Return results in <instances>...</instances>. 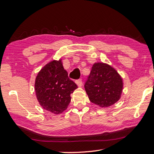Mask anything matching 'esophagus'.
I'll use <instances>...</instances> for the list:
<instances>
[{
    "label": "esophagus",
    "mask_w": 154,
    "mask_h": 154,
    "mask_svg": "<svg viewBox=\"0 0 154 154\" xmlns=\"http://www.w3.org/2000/svg\"><path fill=\"white\" fill-rule=\"evenodd\" d=\"M75 83H77V85L79 87L82 86V85H83L82 79H78V80H76V82H75Z\"/></svg>",
    "instance_id": "1"
}]
</instances>
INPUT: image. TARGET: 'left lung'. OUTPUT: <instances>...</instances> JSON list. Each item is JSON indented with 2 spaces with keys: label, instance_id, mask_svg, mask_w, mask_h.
<instances>
[{
  "label": "left lung",
  "instance_id": "left-lung-1",
  "mask_svg": "<svg viewBox=\"0 0 154 154\" xmlns=\"http://www.w3.org/2000/svg\"><path fill=\"white\" fill-rule=\"evenodd\" d=\"M84 87L91 102L100 107H107L120 98L123 80L110 65L96 62L93 64Z\"/></svg>",
  "mask_w": 154,
  "mask_h": 154
}]
</instances>
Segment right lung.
<instances>
[{
  "mask_svg": "<svg viewBox=\"0 0 154 154\" xmlns=\"http://www.w3.org/2000/svg\"><path fill=\"white\" fill-rule=\"evenodd\" d=\"M35 88L40 105L47 111L60 114L67 109L71 94L77 85L69 79L60 59L49 62L41 69L36 77Z\"/></svg>",
  "mask_w": 154,
  "mask_h": 154,
  "instance_id": "obj_1",
  "label": "right lung"
}]
</instances>
